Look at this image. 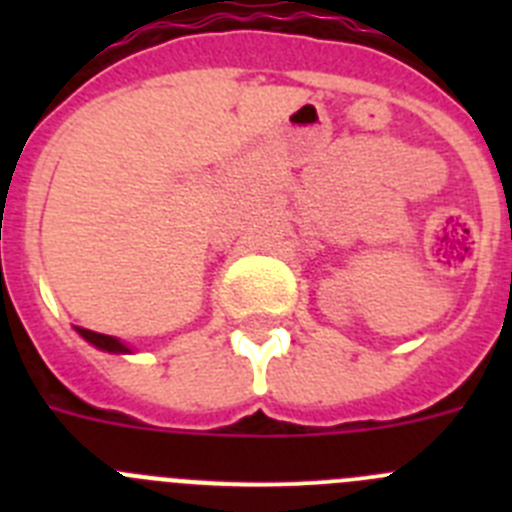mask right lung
Here are the masks:
<instances>
[{
  "label": "right lung",
  "mask_w": 512,
  "mask_h": 512,
  "mask_svg": "<svg viewBox=\"0 0 512 512\" xmlns=\"http://www.w3.org/2000/svg\"><path fill=\"white\" fill-rule=\"evenodd\" d=\"M76 330H79V336H84L92 346L102 348V351H112V354H125V351H130L125 343H120L112 336H104V333H97V330H89V328H76Z\"/></svg>",
  "instance_id": "1"
}]
</instances>
